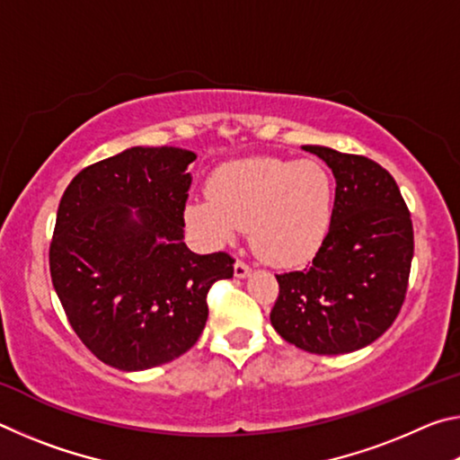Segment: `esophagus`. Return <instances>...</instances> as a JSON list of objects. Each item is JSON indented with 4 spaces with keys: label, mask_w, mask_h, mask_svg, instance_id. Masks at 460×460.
Here are the masks:
<instances>
[{
    "label": "esophagus",
    "mask_w": 460,
    "mask_h": 460,
    "mask_svg": "<svg viewBox=\"0 0 460 460\" xmlns=\"http://www.w3.org/2000/svg\"><path fill=\"white\" fill-rule=\"evenodd\" d=\"M233 270H235V276L237 278H247L249 274H252V268H249L247 263L241 261V260L235 261V266H233Z\"/></svg>",
    "instance_id": "1"
}]
</instances>
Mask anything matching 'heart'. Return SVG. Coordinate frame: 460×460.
<instances>
[{"instance_id":"obj_1","label":"heart","mask_w":460,"mask_h":460,"mask_svg":"<svg viewBox=\"0 0 460 460\" xmlns=\"http://www.w3.org/2000/svg\"><path fill=\"white\" fill-rule=\"evenodd\" d=\"M211 197L186 207V223L207 243L221 245L249 229V243L276 266L313 255L332 219V181L314 160L249 158L211 178Z\"/></svg>"}]
</instances>
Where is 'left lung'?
Instances as JSON below:
<instances>
[{
	"label": "left lung",
	"instance_id": "obj_1",
	"mask_svg": "<svg viewBox=\"0 0 460 460\" xmlns=\"http://www.w3.org/2000/svg\"><path fill=\"white\" fill-rule=\"evenodd\" d=\"M332 170L331 227L313 263L278 274L270 313L279 337L316 355L367 347L400 314L414 258L406 200L394 176L365 155L305 146Z\"/></svg>",
	"mask_w": 460,
	"mask_h": 460
}]
</instances>
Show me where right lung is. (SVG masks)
I'll list each match as a JSON object with an SVG mask.
<instances>
[{
	"mask_svg": "<svg viewBox=\"0 0 460 460\" xmlns=\"http://www.w3.org/2000/svg\"><path fill=\"white\" fill-rule=\"evenodd\" d=\"M194 160L182 147H129L83 168L60 199L54 290L76 337L115 369L189 351L207 324L208 290L233 276L229 253L199 255L182 241Z\"/></svg>",
	"mask_w": 460,
	"mask_h": 460,
	"instance_id": "1",
	"label": "right lung"
}]
</instances>
